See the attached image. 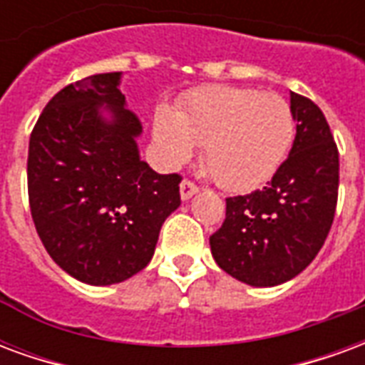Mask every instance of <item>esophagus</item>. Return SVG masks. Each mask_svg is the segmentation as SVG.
<instances>
[{
    "instance_id": "1",
    "label": "esophagus",
    "mask_w": 365,
    "mask_h": 365,
    "mask_svg": "<svg viewBox=\"0 0 365 365\" xmlns=\"http://www.w3.org/2000/svg\"><path fill=\"white\" fill-rule=\"evenodd\" d=\"M197 191H199V187L195 185V183L191 182V180H183V182L180 183V193H182L183 201H185V199L193 197Z\"/></svg>"
}]
</instances>
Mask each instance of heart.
Listing matches in <instances>:
<instances>
[{
  "mask_svg": "<svg viewBox=\"0 0 365 365\" xmlns=\"http://www.w3.org/2000/svg\"><path fill=\"white\" fill-rule=\"evenodd\" d=\"M295 133L289 103L252 88L209 86L183 99L178 111L160 107L154 138L180 164L197 146L207 174L227 191H250L282 166Z\"/></svg>",
  "mask_w": 365,
  "mask_h": 365,
  "instance_id": "heart-1",
  "label": "heart"
}]
</instances>
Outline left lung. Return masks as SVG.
<instances>
[{
	"label": "left lung",
	"instance_id": "1",
	"mask_svg": "<svg viewBox=\"0 0 365 365\" xmlns=\"http://www.w3.org/2000/svg\"><path fill=\"white\" fill-rule=\"evenodd\" d=\"M297 133L272 182L227 199L209 245L227 274L272 287L301 274L324 245L338 201V148L319 105L291 91Z\"/></svg>",
	"mask_w": 365,
	"mask_h": 365
}]
</instances>
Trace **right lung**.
I'll return each instance as SVG.
<instances>
[{
    "instance_id": "right-lung-1",
    "label": "right lung",
    "mask_w": 365,
    "mask_h": 365,
    "mask_svg": "<svg viewBox=\"0 0 365 365\" xmlns=\"http://www.w3.org/2000/svg\"><path fill=\"white\" fill-rule=\"evenodd\" d=\"M120 72L70 83L46 103L29 140V205L41 242L66 274L90 285L125 282L148 266L175 211L180 174L138 156L143 125L125 109ZM106 105L112 120L101 117Z\"/></svg>"
}]
</instances>
